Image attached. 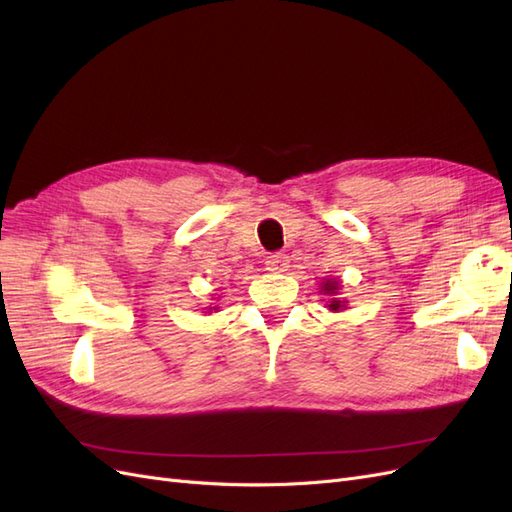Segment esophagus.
Wrapping results in <instances>:
<instances>
[{
	"label": "esophagus",
	"mask_w": 512,
	"mask_h": 512,
	"mask_svg": "<svg viewBox=\"0 0 512 512\" xmlns=\"http://www.w3.org/2000/svg\"><path fill=\"white\" fill-rule=\"evenodd\" d=\"M287 266H289V257L283 253H274V255L266 257V268L270 272H283V270H287Z\"/></svg>",
	"instance_id": "esophagus-1"
}]
</instances>
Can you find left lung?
<instances>
[{"mask_svg": "<svg viewBox=\"0 0 512 512\" xmlns=\"http://www.w3.org/2000/svg\"><path fill=\"white\" fill-rule=\"evenodd\" d=\"M337 289H339V283H337V281H328V283L324 285V294H337ZM339 306H341V302H339V300H332L330 309H332V311H337Z\"/></svg>", "mask_w": 512, "mask_h": 512, "instance_id": "left-lung-1", "label": "left lung"}]
</instances>
